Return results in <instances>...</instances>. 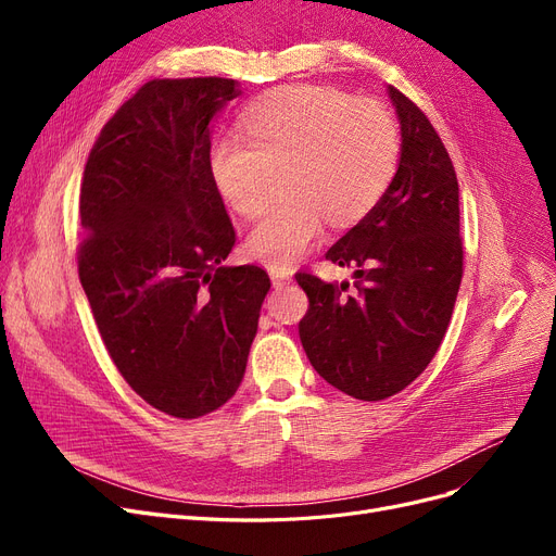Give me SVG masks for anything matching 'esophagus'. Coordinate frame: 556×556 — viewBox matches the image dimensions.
Listing matches in <instances>:
<instances>
[{
  "label": "esophagus",
  "mask_w": 556,
  "mask_h": 556,
  "mask_svg": "<svg viewBox=\"0 0 556 556\" xmlns=\"http://www.w3.org/2000/svg\"><path fill=\"white\" fill-rule=\"evenodd\" d=\"M270 279L277 288L286 286L290 281V270H283V268H270Z\"/></svg>",
  "instance_id": "34e87169"
}]
</instances>
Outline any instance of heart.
Masks as SVG:
<instances>
[{
  "instance_id": "obj_1",
  "label": "heart",
  "mask_w": 556,
  "mask_h": 556,
  "mask_svg": "<svg viewBox=\"0 0 556 556\" xmlns=\"http://www.w3.org/2000/svg\"><path fill=\"white\" fill-rule=\"evenodd\" d=\"M401 153L394 116L329 85H288L243 112V132L210 149L220 195L245 218L266 212L275 168L288 166V198L250 233L248 252L290 268L323 237L325 220H361L388 191Z\"/></svg>"
}]
</instances>
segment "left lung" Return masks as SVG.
I'll use <instances>...</instances> for the list:
<instances>
[{
    "instance_id": "left-lung-1",
    "label": "left lung",
    "mask_w": 556,
    "mask_h": 556,
    "mask_svg": "<svg viewBox=\"0 0 556 556\" xmlns=\"http://www.w3.org/2000/svg\"><path fill=\"white\" fill-rule=\"evenodd\" d=\"M401 124V160L374 210L327 252L356 268V288L311 273L295 279L308 298L304 352L325 381L361 401L410 386L440 349L462 281L459 187L428 116L388 87Z\"/></svg>"
}]
</instances>
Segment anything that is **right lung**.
I'll list each match as a JSON object with an SVG mask.
<instances>
[{"label":"right lung","instance_id":"1","mask_svg":"<svg viewBox=\"0 0 556 556\" xmlns=\"http://www.w3.org/2000/svg\"><path fill=\"white\" fill-rule=\"evenodd\" d=\"M231 78H155L103 126L80 185L78 277L126 383L155 410L198 419L237 394L258 311V266L237 243L210 170L212 119Z\"/></svg>","mask_w":556,"mask_h":556}]
</instances>
